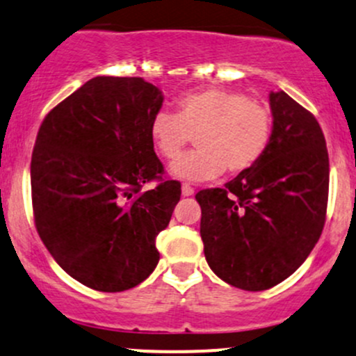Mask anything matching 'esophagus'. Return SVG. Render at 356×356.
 Segmentation results:
<instances>
[{
    "label": "esophagus",
    "mask_w": 356,
    "mask_h": 356,
    "mask_svg": "<svg viewBox=\"0 0 356 356\" xmlns=\"http://www.w3.org/2000/svg\"><path fill=\"white\" fill-rule=\"evenodd\" d=\"M181 193H183V197H192L193 195V188L188 185V183H183Z\"/></svg>",
    "instance_id": "34e87169"
}]
</instances>
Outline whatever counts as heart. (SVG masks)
<instances>
[{
	"label": "heart",
	"mask_w": 356,
	"mask_h": 356,
	"mask_svg": "<svg viewBox=\"0 0 356 356\" xmlns=\"http://www.w3.org/2000/svg\"><path fill=\"white\" fill-rule=\"evenodd\" d=\"M175 108V115L152 116L149 135L164 159H175L193 137L199 149L171 164L177 178L202 181L225 170L240 175L259 163L270 142L269 108L243 92L221 87L193 90L179 96Z\"/></svg>",
	"instance_id": "heart-1"
}]
</instances>
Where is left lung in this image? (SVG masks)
I'll list each match as a JSON object with an SVG mask.
<instances>
[{"instance_id": "8db88e82", "label": "left lung", "mask_w": 356, "mask_h": 356, "mask_svg": "<svg viewBox=\"0 0 356 356\" xmlns=\"http://www.w3.org/2000/svg\"><path fill=\"white\" fill-rule=\"evenodd\" d=\"M273 135L260 161L225 188L195 195L209 267L232 286L269 289L309 257L325 222L329 156L315 116L269 94Z\"/></svg>"}]
</instances>
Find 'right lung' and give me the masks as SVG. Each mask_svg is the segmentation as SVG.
Listing matches in <instances>:
<instances>
[{
	"instance_id": "right-lung-1",
	"label": "right lung",
	"mask_w": 356,
	"mask_h": 356,
	"mask_svg": "<svg viewBox=\"0 0 356 356\" xmlns=\"http://www.w3.org/2000/svg\"><path fill=\"white\" fill-rule=\"evenodd\" d=\"M163 94L140 76H96L46 115L31 163L42 243L73 280L116 293L147 280L181 185L149 135ZM156 179L152 191L145 182Z\"/></svg>"
}]
</instances>
